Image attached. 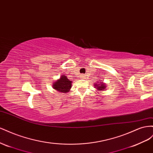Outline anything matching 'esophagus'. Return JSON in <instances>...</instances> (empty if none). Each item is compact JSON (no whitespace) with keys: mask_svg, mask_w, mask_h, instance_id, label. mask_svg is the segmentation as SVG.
<instances>
[{"mask_svg":"<svg viewBox=\"0 0 153 153\" xmlns=\"http://www.w3.org/2000/svg\"><path fill=\"white\" fill-rule=\"evenodd\" d=\"M80 77L81 78V79H84V78L85 77V74H81V75L80 76Z\"/></svg>","mask_w":153,"mask_h":153,"instance_id":"1","label":"esophagus"}]
</instances>
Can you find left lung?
<instances>
[{
	"mask_svg": "<svg viewBox=\"0 0 153 153\" xmlns=\"http://www.w3.org/2000/svg\"><path fill=\"white\" fill-rule=\"evenodd\" d=\"M97 85V84H96ZM96 87H97V89L98 90H106V85H104V83H101V85H95Z\"/></svg>",
	"mask_w": 153,
	"mask_h": 153,
	"instance_id": "8db88e82",
	"label": "left lung"
}]
</instances>
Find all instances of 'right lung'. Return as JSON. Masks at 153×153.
Masks as SVG:
<instances>
[{
  "instance_id": "add662e5",
  "label": "right lung",
  "mask_w": 153,
  "mask_h": 153,
  "mask_svg": "<svg viewBox=\"0 0 153 153\" xmlns=\"http://www.w3.org/2000/svg\"><path fill=\"white\" fill-rule=\"evenodd\" d=\"M72 81L65 76H62L59 79L56 81L53 85V88L60 92L67 93L72 86Z\"/></svg>"
}]
</instances>
